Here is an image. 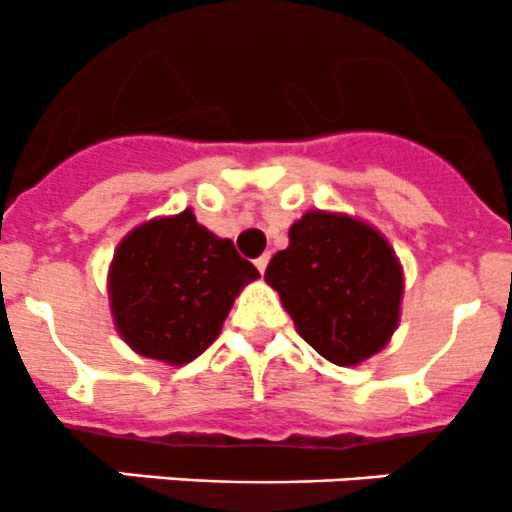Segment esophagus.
Segmentation results:
<instances>
[{
	"label": "esophagus",
	"mask_w": 512,
	"mask_h": 512,
	"mask_svg": "<svg viewBox=\"0 0 512 512\" xmlns=\"http://www.w3.org/2000/svg\"><path fill=\"white\" fill-rule=\"evenodd\" d=\"M268 261H271V256H268V254L258 256V258H256V268H258V271H261V273H266V266H268Z\"/></svg>",
	"instance_id": "obj_1"
}]
</instances>
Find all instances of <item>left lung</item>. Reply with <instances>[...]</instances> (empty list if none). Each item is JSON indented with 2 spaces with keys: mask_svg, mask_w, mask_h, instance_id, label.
I'll use <instances>...</instances> for the list:
<instances>
[{
  "mask_svg": "<svg viewBox=\"0 0 512 512\" xmlns=\"http://www.w3.org/2000/svg\"><path fill=\"white\" fill-rule=\"evenodd\" d=\"M263 278L303 341L336 366L376 356L401 321V261L386 236L356 216L306 211Z\"/></svg>",
  "mask_w": 512,
  "mask_h": 512,
  "instance_id": "1",
  "label": "left lung"
}]
</instances>
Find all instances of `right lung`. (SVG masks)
Wrapping results in <instances>:
<instances>
[{"mask_svg": "<svg viewBox=\"0 0 512 512\" xmlns=\"http://www.w3.org/2000/svg\"><path fill=\"white\" fill-rule=\"evenodd\" d=\"M234 241L219 239L186 209L131 229L109 266V306L126 346L184 366L221 333L236 296L256 281Z\"/></svg>", "mask_w": 512, "mask_h": 512, "instance_id": "1", "label": "right lung"}]
</instances>
